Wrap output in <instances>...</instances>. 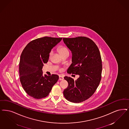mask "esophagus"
<instances>
[{
	"mask_svg": "<svg viewBox=\"0 0 129 129\" xmlns=\"http://www.w3.org/2000/svg\"><path fill=\"white\" fill-rule=\"evenodd\" d=\"M63 79H64V78L63 77L61 76H59V80L60 81L62 80H63Z\"/></svg>",
	"mask_w": 129,
	"mask_h": 129,
	"instance_id": "esophagus-1",
	"label": "esophagus"
}]
</instances>
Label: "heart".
<instances>
[{
    "instance_id": "obj_1",
    "label": "heart",
    "mask_w": 129,
    "mask_h": 129,
    "mask_svg": "<svg viewBox=\"0 0 129 129\" xmlns=\"http://www.w3.org/2000/svg\"><path fill=\"white\" fill-rule=\"evenodd\" d=\"M57 50L58 53H59V54L61 56H63L64 54H66V53H69V49L67 48V47L64 46H59L58 49ZM52 54V52H51L50 53V55L51 56Z\"/></svg>"
}]
</instances>
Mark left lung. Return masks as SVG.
<instances>
[{"instance_id": "8db88e82", "label": "left lung", "mask_w": 129, "mask_h": 129, "mask_svg": "<svg viewBox=\"0 0 129 129\" xmlns=\"http://www.w3.org/2000/svg\"><path fill=\"white\" fill-rule=\"evenodd\" d=\"M72 52V63L67 70L69 74L80 76L76 80L65 76L68 86L63 91L64 97L73 103H81L90 98L96 91L101 79L102 59L98 47L84 36L63 38Z\"/></svg>"}]
</instances>
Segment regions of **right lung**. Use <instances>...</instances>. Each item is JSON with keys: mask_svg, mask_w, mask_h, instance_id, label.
<instances>
[{"mask_svg": "<svg viewBox=\"0 0 129 129\" xmlns=\"http://www.w3.org/2000/svg\"><path fill=\"white\" fill-rule=\"evenodd\" d=\"M62 38L44 36L29 42L21 54L20 79L26 93L35 99L47 96L59 77L57 74L43 75L42 68L49 59L52 48Z\"/></svg>", "mask_w": 129, "mask_h": 129, "instance_id": "obj_1", "label": "right lung"}]
</instances>
